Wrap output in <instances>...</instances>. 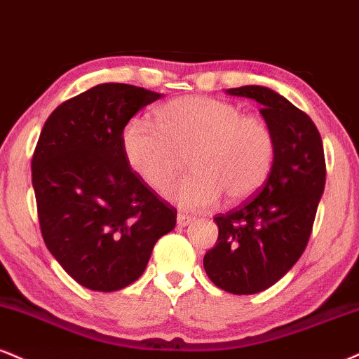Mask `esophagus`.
Returning a JSON list of instances; mask_svg holds the SVG:
<instances>
[{"label": "esophagus", "mask_w": 359, "mask_h": 359, "mask_svg": "<svg viewBox=\"0 0 359 359\" xmlns=\"http://www.w3.org/2000/svg\"><path fill=\"white\" fill-rule=\"evenodd\" d=\"M192 221H194V219L191 217V215H185V214L177 215V224H179L180 227L189 226V224H192Z\"/></svg>", "instance_id": "1"}]
</instances>
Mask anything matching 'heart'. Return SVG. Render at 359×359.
<instances>
[{
	"mask_svg": "<svg viewBox=\"0 0 359 359\" xmlns=\"http://www.w3.org/2000/svg\"><path fill=\"white\" fill-rule=\"evenodd\" d=\"M155 124L133 118L125 125V158L149 187L158 191L187 155L192 172L163 191L180 209H209L222 194L229 202L248 201L273 170L276 138L271 127L229 102L177 97L157 109Z\"/></svg>",
	"mask_w": 359,
	"mask_h": 359,
	"instance_id": "obj_1",
	"label": "heart"
}]
</instances>
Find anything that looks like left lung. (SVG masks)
Wrapping results in <instances>:
<instances>
[{
    "label": "left lung",
    "instance_id": "8db88e82",
    "mask_svg": "<svg viewBox=\"0 0 359 359\" xmlns=\"http://www.w3.org/2000/svg\"><path fill=\"white\" fill-rule=\"evenodd\" d=\"M227 93L261 103L276 157L256 196L214 217L219 237L204 256V269L224 291L256 294L278 283L308 245L325 191V150L313 120L274 90L245 85Z\"/></svg>",
    "mask_w": 359,
    "mask_h": 359
}]
</instances>
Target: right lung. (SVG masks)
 Instances as JSON below:
<instances>
[{"mask_svg":"<svg viewBox=\"0 0 359 359\" xmlns=\"http://www.w3.org/2000/svg\"><path fill=\"white\" fill-rule=\"evenodd\" d=\"M162 95L102 83L56 107L32 161L43 241L81 286L111 292L144 274L177 210L128 165L122 132Z\"/></svg>","mask_w":359,"mask_h":359,"instance_id":"1","label":"right lung"}]
</instances>
